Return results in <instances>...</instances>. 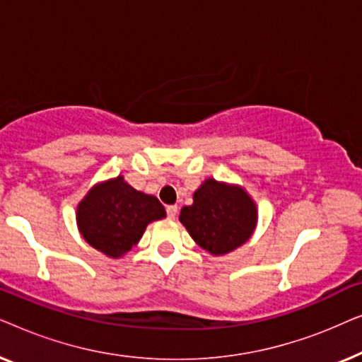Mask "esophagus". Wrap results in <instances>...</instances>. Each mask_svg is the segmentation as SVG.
<instances>
[{
    "label": "esophagus",
    "mask_w": 362,
    "mask_h": 362,
    "mask_svg": "<svg viewBox=\"0 0 362 362\" xmlns=\"http://www.w3.org/2000/svg\"><path fill=\"white\" fill-rule=\"evenodd\" d=\"M166 214L170 219H176V214H177V206H168L166 207Z\"/></svg>",
    "instance_id": "1"
}]
</instances>
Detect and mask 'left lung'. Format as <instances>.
Instances as JSON below:
<instances>
[{
	"mask_svg": "<svg viewBox=\"0 0 362 362\" xmlns=\"http://www.w3.org/2000/svg\"><path fill=\"white\" fill-rule=\"evenodd\" d=\"M181 209L180 221L189 235L212 255H224L250 239L257 226V206L240 186L206 180Z\"/></svg>",
	"mask_w": 362,
	"mask_h": 362,
	"instance_id": "left-lung-1",
	"label": "left lung"
}]
</instances>
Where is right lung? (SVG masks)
Returning <instances> with one entry per match:
<instances>
[{"mask_svg": "<svg viewBox=\"0 0 362 362\" xmlns=\"http://www.w3.org/2000/svg\"><path fill=\"white\" fill-rule=\"evenodd\" d=\"M166 217L158 197L136 191L123 176L98 182L77 206L83 239L112 259L125 255L141 239L146 226Z\"/></svg>", "mask_w": 362, "mask_h": 362, "instance_id": "1", "label": "right lung"}]
</instances>
